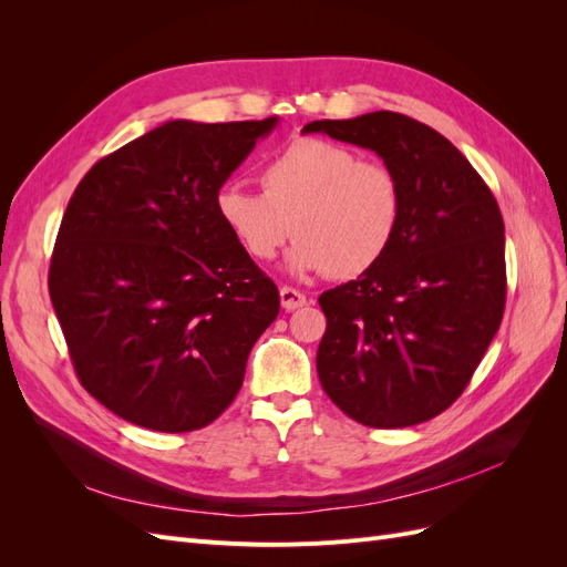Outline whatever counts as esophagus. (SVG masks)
<instances>
[{"mask_svg": "<svg viewBox=\"0 0 567 567\" xmlns=\"http://www.w3.org/2000/svg\"><path fill=\"white\" fill-rule=\"evenodd\" d=\"M279 296H281V307L286 312H293V310H298V307L307 305V298L300 293V290L290 288V286H284L279 290Z\"/></svg>", "mask_w": 567, "mask_h": 567, "instance_id": "34e87169", "label": "esophagus"}]
</instances>
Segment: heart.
I'll use <instances>...</instances> for the list:
<instances>
[{"label":"heart","mask_w":567,"mask_h":567,"mask_svg":"<svg viewBox=\"0 0 567 567\" xmlns=\"http://www.w3.org/2000/svg\"><path fill=\"white\" fill-rule=\"evenodd\" d=\"M262 194L221 186L215 210L250 260L269 262L298 238L288 267L357 279L379 265L400 234L404 194L385 163L336 142L300 136L260 169Z\"/></svg>","instance_id":"b5f03b06"}]
</instances>
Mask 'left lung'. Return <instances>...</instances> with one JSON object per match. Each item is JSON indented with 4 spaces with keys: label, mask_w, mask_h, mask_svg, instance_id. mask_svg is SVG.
I'll return each mask as SVG.
<instances>
[{
    "label": "left lung",
    "mask_w": 567,
    "mask_h": 567,
    "mask_svg": "<svg viewBox=\"0 0 567 567\" xmlns=\"http://www.w3.org/2000/svg\"><path fill=\"white\" fill-rule=\"evenodd\" d=\"M379 153L400 177L404 213L383 260L319 296L317 371L357 423L406 427L452 406L499 331L506 305L504 219L466 156L414 117L375 111L315 120Z\"/></svg>",
    "instance_id": "1"
}]
</instances>
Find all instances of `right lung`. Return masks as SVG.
Instances as JSON below:
<instances>
[{"label":"right lung","mask_w":567,"mask_h":567,"mask_svg":"<svg viewBox=\"0 0 567 567\" xmlns=\"http://www.w3.org/2000/svg\"><path fill=\"white\" fill-rule=\"evenodd\" d=\"M274 125L173 120L101 158L68 203L49 296L82 388L120 419L198 431L241 390L281 300L215 198Z\"/></svg>","instance_id":"1"}]
</instances>
